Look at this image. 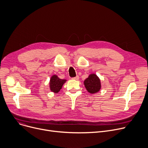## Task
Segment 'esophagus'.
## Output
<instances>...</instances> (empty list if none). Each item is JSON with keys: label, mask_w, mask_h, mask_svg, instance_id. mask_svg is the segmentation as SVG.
<instances>
[{"label": "esophagus", "mask_w": 148, "mask_h": 148, "mask_svg": "<svg viewBox=\"0 0 148 148\" xmlns=\"http://www.w3.org/2000/svg\"><path fill=\"white\" fill-rule=\"evenodd\" d=\"M73 79L75 80H79V77H78V75H77L75 77L73 78Z\"/></svg>", "instance_id": "34e87169"}]
</instances>
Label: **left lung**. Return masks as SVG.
Masks as SVG:
<instances>
[{"mask_svg": "<svg viewBox=\"0 0 148 148\" xmlns=\"http://www.w3.org/2000/svg\"><path fill=\"white\" fill-rule=\"evenodd\" d=\"M84 85L86 90L90 94H95L99 92L101 88L100 78L96 74H90L84 81Z\"/></svg>", "mask_w": 148, "mask_h": 148, "instance_id": "left-lung-1", "label": "left lung"}]
</instances>
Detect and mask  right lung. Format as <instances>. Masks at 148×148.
Here are the masks:
<instances>
[{
    "label": "right lung",
    "instance_id": "add662e5",
    "mask_svg": "<svg viewBox=\"0 0 148 148\" xmlns=\"http://www.w3.org/2000/svg\"><path fill=\"white\" fill-rule=\"evenodd\" d=\"M66 82V80L61 79L56 75H53L49 82V88L51 92L58 93L62 88L64 84Z\"/></svg>",
    "mask_w": 148,
    "mask_h": 148
}]
</instances>
